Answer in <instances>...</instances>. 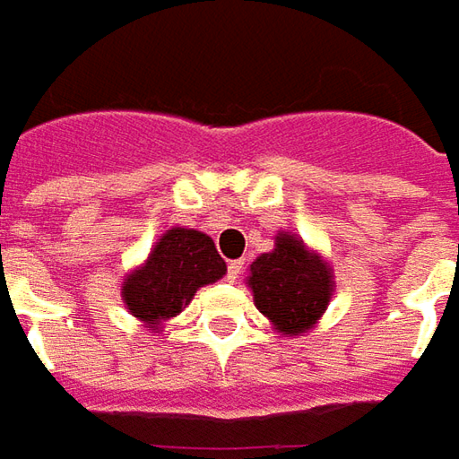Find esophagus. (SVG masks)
I'll list each match as a JSON object with an SVG mask.
<instances>
[{
  "label": "esophagus",
  "mask_w": 459,
  "mask_h": 459,
  "mask_svg": "<svg viewBox=\"0 0 459 459\" xmlns=\"http://www.w3.org/2000/svg\"><path fill=\"white\" fill-rule=\"evenodd\" d=\"M242 267H245L242 260H232V263L227 265V280H230V282H235V280L242 275Z\"/></svg>",
  "instance_id": "obj_1"
}]
</instances>
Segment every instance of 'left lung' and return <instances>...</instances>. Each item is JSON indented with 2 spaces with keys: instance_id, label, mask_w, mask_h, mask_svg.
Masks as SVG:
<instances>
[{
  "instance_id": "obj_1",
  "label": "left lung",
  "mask_w": 459,
  "mask_h": 459,
  "mask_svg": "<svg viewBox=\"0 0 459 459\" xmlns=\"http://www.w3.org/2000/svg\"><path fill=\"white\" fill-rule=\"evenodd\" d=\"M247 288L255 306L280 336H303L316 328L328 308L336 280L321 252L293 232H278L275 247L250 265Z\"/></svg>"
}]
</instances>
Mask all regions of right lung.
Here are the masks:
<instances>
[{
    "label": "right lung",
    "mask_w": 459,
    "mask_h": 459,
    "mask_svg": "<svg viewBox=\"0 0 459 459\" xmlns=\"http://www.w3.org/2000/svg\"><path fill=\"white\" fill-rule=\"evenodd\" d=\"M224 273L227 263L212 237L192 227H171L151 247L149 257L123 278V306L149 333H159L166 321L192 303L199 288L222 280Z\"/></svg>",
    "instance_id": "add662e5"
}]
</instances>
